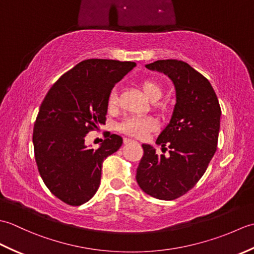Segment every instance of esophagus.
Returning <instances> with one entry per match:
<instances>
[{
  "instance_id": "1",
  "label": "esophagus",
  "mask_w": 254,
  "mask_h": 254,
  "mask_svg": "<svg viewBox=\"0 0 254 254\" xmlns=\"http://www.w3.org/2000/svg\"><path fill=\"white\" fill-rule=\"evenodd\" d=\"M123 142H124V144H128V143H131L132 142V139H130V138H124L123 139Z\"/></svg>"
}]
</instances>
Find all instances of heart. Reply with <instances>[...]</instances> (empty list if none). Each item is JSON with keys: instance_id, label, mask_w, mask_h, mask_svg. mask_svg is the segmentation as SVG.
Wrapping results in <instances>:
<instances>
[{"instance_id": "1", "label": "heart", "mask_w": 254, "mask_h": 254, "mask_svg": "<svg viewBox=\"0 0 254 254\" xmlns=\"http://www.w3.org/2000/svg\"><path fill=\"white\" fill-rule=\"evenodd\" d=\"M141 88L144 95L147 97L150 101H157L163 96V87H161L158 80L154 78L144 79L141 83ZM109 107L113 108L117 106V95L111 93L109 96ZM155 127V123L152 119L148 118H138L130 117L123 120L120 124V131L128 136H133L136 138H143L147 133L153 131Z\"/></svg>"}]
</instances>
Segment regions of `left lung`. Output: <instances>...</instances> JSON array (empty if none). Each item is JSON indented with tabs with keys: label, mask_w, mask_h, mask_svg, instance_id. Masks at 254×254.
<instances>
[{
	"label": "left lung",
	"mask_w": 254,
	"mask_h": 254,
	"mask_svg": "<svg viewBox=\"0 0 254 254\" xmlns=\"http://www.w3.org/2000/svg\"><path fill=\"white\" fill-rule=\"evenodd\" d=\"M146 67L168 75L177 100L170 122L156 141L163 149L170 148L169 157L143 144L136 181L148 195L170 201L191 190L206 171L217 149L222 110L208 79L188 63L158 60Z\"/></svg>",
	"instance_id": "1"
}]
</instances>
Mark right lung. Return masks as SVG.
Listing matches in <instances>:
<instances>
[{"label":"right lung","mask_w":254,"mask_h":254,"mask_svg":"<svg viewBox=\"0 0 254 254\" xmlns=\"http://www.w3.org/2000/svg\"><path fill=\"white\" fill-rule=\"evenodd\" d=\"M136 63L89 59L63 74L48 91L35 122L32 142L38 170L50 192L78 206L95 195L104 160L121 147L122 137L106 136L87 147V133L106 123L112 88Z\"/></svg>","instance_id":"1"}]
</instances>
